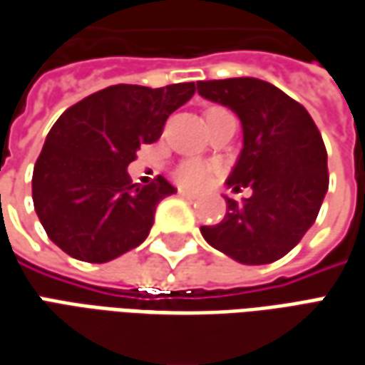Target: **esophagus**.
Masks as SVG:
<instances>
[{"mask_svg":"<svg viewBox=\"0 0 365 365\" xmlns=\"http://www.w3.org/2000/svg\"><path fill=\"white\" fill-rule=\"evenodd\" d=\"M178 195L182 198H187V200H197V195H192V192H188V190H180Z\"/></svg>","mask_w":365,"mask_h":365,"instance_id":"34e87169","label":"esophagus"}]
</instances>
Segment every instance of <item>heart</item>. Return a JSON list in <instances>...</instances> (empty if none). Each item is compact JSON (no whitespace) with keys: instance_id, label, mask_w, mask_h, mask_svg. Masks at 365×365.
<instances>
[{"instance_id":"obj_1","label":"heart","mask_w":365,"mask_h":365,"mask_svg":"<svg viewBox=\"0 0 365 365\" xmlns=\"http://www.w3.org/2000/svg\"><path fill=\"white\" fill-rule=\"evenodd\" d=\"M220 109H212L210 113H216ZM175 178L180 187L190 188V190H200L210 182L212 178V168L200 163V160H185L180 163L175 170Z\"/></svg>"}]
</instances>
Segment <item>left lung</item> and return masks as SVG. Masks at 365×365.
<instances>
[{"instance_id":"obj_1","label":"left lung","mask_w":365,"mask_h":365,"mask_svg":"<svg viewBox=\"0 0 365 365\" xmlns=\"http://www.w3.org/2000/svg\"><path fill=\"white\" fill-rule=\"evenodd\" d=\"M198 95L242 125V150L226 185L252 195L226 198L225 218L200 226L208 245L240 264H270L302 240L328 190V155L310 113L255 77L198 81Z\"/></svg>"}]
</instances>
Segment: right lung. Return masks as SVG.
<instances>
[{"instance_id":"1","label":"right lung","mask_w":365,"mask_h":365,"mask_svg":"<svg viewBox=\"0 0 365 365\" xmlns=\"http://www.w3.org/2000/svg\"><path fill=\"white\" fill-rule=\"evenodd\" d=\"M195 91V83L160 89L120 83L57 119L35 163L31 190L45 232L63 252L103 264L149 236L157 205L177 188L163 177L133 185L127 167Z\"/></svg>"}]
</instances>
